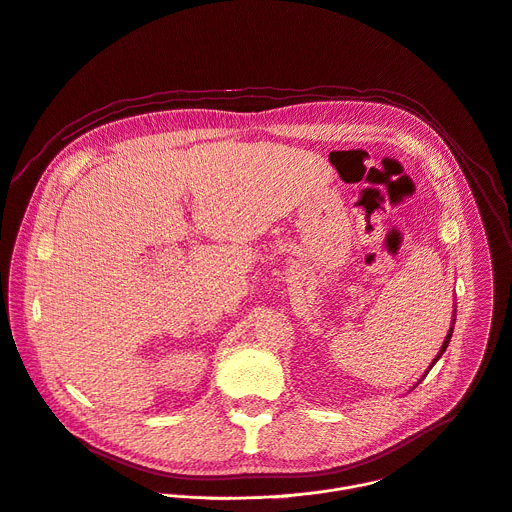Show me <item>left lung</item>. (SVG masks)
<instances>
[{"mask_svg": "<svg viewBox=\"0 0 512 512\" xmlns=\"http://www.w3.org/2000/svg\"><path fill=\"white\" fill-rule=\"evenodd\" d=\"M453 320H455V318H453ZM451 335H453V324H451V329H449V333H447V337H445V341H443V345H441V351H439V355L433 359V363L429 365V369H431V367L437 363V359H439V357L445 353V349H447V345H449V341H451Z\"/></svg>", "mask_w": 512, "mask_h": 512, "instance_id": "left-lung-1", "label": "left lung"}]
</instances>
